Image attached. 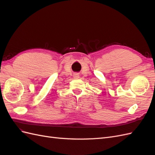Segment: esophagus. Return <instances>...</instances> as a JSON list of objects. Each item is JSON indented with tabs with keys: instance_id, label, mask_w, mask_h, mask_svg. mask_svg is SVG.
Masks as SVG:
<instances>
[{
	"instance_id": "obj_1",
	"label": "esophagus",
	"mask_w": 155,
	"mask_h": 155,
	"mask_svg": "<svg viewBox=\"0 0 155 155\" xmlns=\"http://www.w3.org/2000/svg\"><path fill=\"white\" fill-rule=\"evenodd\" d=\"M74 78H78V77H79L78 74H74Z\"/></svg>"
}]
</instances>
